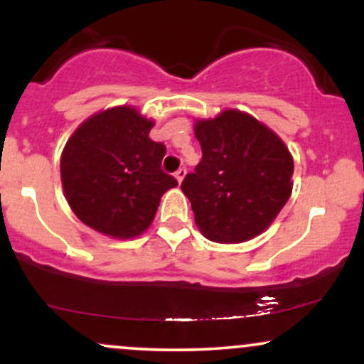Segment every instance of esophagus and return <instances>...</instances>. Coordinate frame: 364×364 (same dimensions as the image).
<instances>
[{
	"instance_id": "34e87169",
	"label": "esophagus",
	"mask_w": 364,
	"mask_h": 364,
	"mask_svg": "<svg viewBox=\"0 0 364 364\" xmlns=\"http://www.w3.org/2000/svg\"><path fill=\"white\" fill-rule=\"evenodd\" d=\"M185 176H186V169L185 168H179L176 173H174V178L178 179V183H181L183 179H185Z\"/></svg>"
}]
</instances>
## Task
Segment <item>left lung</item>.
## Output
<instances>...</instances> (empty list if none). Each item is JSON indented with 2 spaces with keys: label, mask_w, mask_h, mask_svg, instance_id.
<instances>
[{
  "label": "left lung",
  "mask_w": 364,
  "mask_h": 364,
  "mask_svg": "<svg viewBox=\"0 0 364 364\" xmlns=\"http://www.w3.org/2000/svg\"><path fill=\"white\" fill-rule=\"evenodd\" d=\"M202 161L183 179L200 231L215 243H240L265 231L289 200L294 162L284 141L246 112L198 119Z\"/></svg>",
  "instance_id": "obj_1"
}]
</instances>
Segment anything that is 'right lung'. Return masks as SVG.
<instances>
[{
  "label": "right lung",
  "mask_w": 364,
  "mask_h": 364,
  "mask_svg": "<svg viewBox=\"0 0 364 364\" xmlns=\"http://www.w3.org/2000/svg\"><path fill=\"white\" fill-rule=\"evenodd\" d=\"M154 121L118 106L75 129L61 154V183L75 215L102 235L128 240L156 217L178 181L161 168L166 147L149 136Z\"/></svg>",
  "instance_id": "right-lung-1"
}]
</instances>
